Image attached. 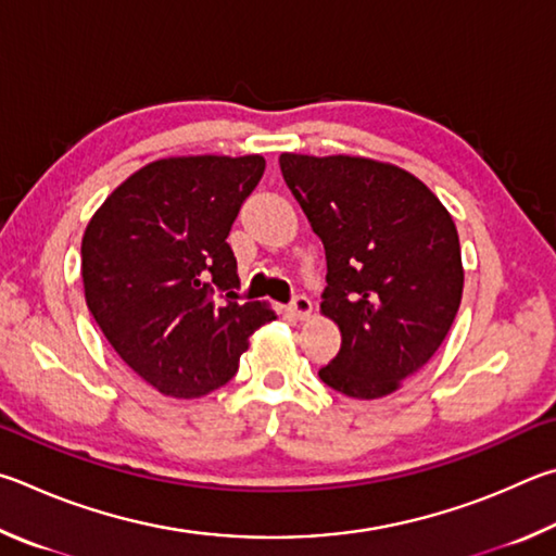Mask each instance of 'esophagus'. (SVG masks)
Listing matches in <instances>:
<instances>
[{
	"label": "esophagus",
	"instance_id": "obj_1",
	"mask_svg": "<svg viewBox=\"0 0 556 556\" xmlns=\"http://www.w3.org/2000/svg\"><path fill=\"white\" fill-rule=\"evenodd\" d=\"M290 309H293V315L298 319H307L309 315H313V300H309L307 295H295L293 303H290Z\"/></svg>",
	"mask_w": 556,
	"mask_h": 556
}]
</instances>
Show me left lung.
Returning <instances> with one entry per match:
<instances>
[{
	"instance_id": "obj_1",
	"label": "left lung",
	"mask_w": 556,
	"mask_h": 556,
	"mask_svg": "<svg viewBox=\"0 0 556 556\" xmlns=\"http://www.w3.org/2000/svg\"><path fill=\"white\" fill-rule=\"evenodd\" d=\"M280 170L325 243L319 313L342 332L319 378L356 401L391 395L434 356L462 305L452 214L393 163L280 153Z\"/></svg>"
}]
</instances>
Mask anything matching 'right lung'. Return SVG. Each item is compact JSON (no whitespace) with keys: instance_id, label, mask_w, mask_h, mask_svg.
Masks as SVG:
<instances>
[{"instance_id":"1","label":"right lung","mask_w":556,"mask_h":556,"mask_svg":"<svg viewBox=\"0 0 556 556\" xmlns=\"http://www.w3.org/2000/svg\"><path fill=\"white\" fill-rule=\"evenodd\" d=\"M263 155H170L129 175L83 233L85 303L122 362L155 391L202 397L237 374L266 303H237L227 243ZM220 300H216V293Z\"/></svg>"}]
</instances>
